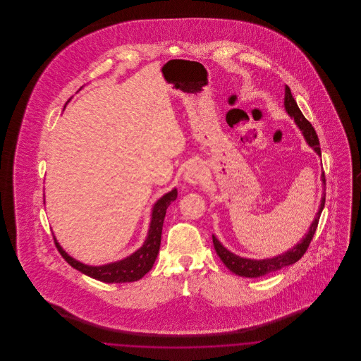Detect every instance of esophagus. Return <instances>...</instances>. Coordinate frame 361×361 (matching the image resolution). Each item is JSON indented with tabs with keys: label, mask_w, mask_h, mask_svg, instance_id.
<instances>
[{
	"label": "esophagus",
	"mask_w": 361,
	"mask_h": 361,
	"mask_svg": "<svg viewBox=\"0 0 361 361\" xmlns=\"http://www.w3.org/2000/svg\"><path fill=\"white\" fill-rule=\"evenodd\" d=\"M203 168L200 164H190L184 172V180L189 185H197L203 180Z\"/></svg>",
	"instance_id": "esophagus-1"
}]
</instances>
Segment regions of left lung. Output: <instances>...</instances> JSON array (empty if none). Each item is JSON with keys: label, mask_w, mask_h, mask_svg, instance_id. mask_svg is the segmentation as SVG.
<instances>
[{"label": "left lung", "mask_w": 361, "mask_h": 361, "mask_svg": "<svg viewBox=\"0 0 361 361\" xmlns=\"http://www.w3.org/2000/svg\"><path fill=\"white\" fill-rule=\"evenodd\" d=\"M284 108H286V112L288 114V116L293 119L295 124L302 131V134H303V137L306 139L310 147L321 157V147H319V140L317 137V133H315L314 127L311 126V123L300 112L298 104L295 102V99L292 97L291 89L287 85H286V93H284ZM321 180H322V185H324V192H322L319 209H318L314 221L310 224L307 234H305V237L299 240L293 247H291L287 252H284V253H281V255H279V256H275V257L255 259V258L240 257V256L234 255L233 252L227 250L224 245L221 243V240H218L215 235H212L214 247H215L218 256L224 261V265L235 275L242 276V277H259V276L272 274V272L279 271L284 267L292 265L298 259H300L302 256L306 253L310 242L315 234L317 226L319 222V216H321L322 209L325 207V196H326L325 181L326 180H325V173L324 172L321 174Z\"/></svg>", "instance_id": "1"}]
</instances>
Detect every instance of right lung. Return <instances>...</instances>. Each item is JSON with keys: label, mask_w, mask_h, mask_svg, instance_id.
I'll list each match as a JSON object with an SVG mask.
<instances>
[{"label": "right lung", "mask_w": 361, "mask_h": 361, "mask_svg": "<svg viewBox=\"0 0 361 361\" xmlns=\"http://www.w3.org/2000/svg\"><path fill=\"white\" fill-rule=\"evenodd\" d=\"M177 197V189L173 188L171 192L161 196L152 208V219L147 231V237L143 242V245L135 250L133 255L127 256L123 259L104 264V265H86L84 262L75 259L69 256L59 242L54 237L55 246L61 256L68 261L74 269L80 271L81 274L89 276L92 279H96L103 283H131L137 281L146 275L154 265L155 258L159 252L161 245V234H162V226L168 207L176 200Z\"/></svg>", "instance_id": "1"}]
</instances>
